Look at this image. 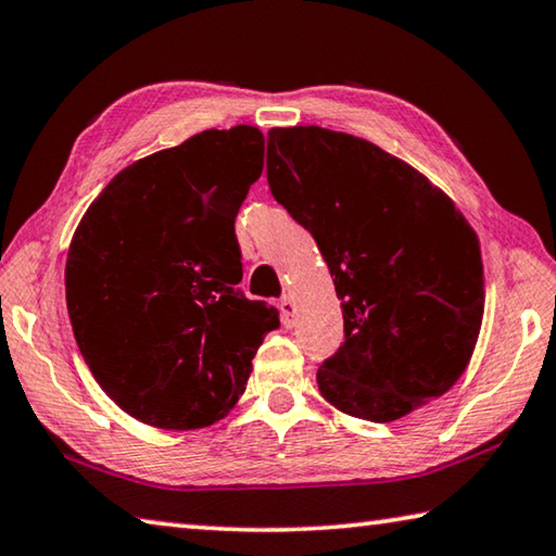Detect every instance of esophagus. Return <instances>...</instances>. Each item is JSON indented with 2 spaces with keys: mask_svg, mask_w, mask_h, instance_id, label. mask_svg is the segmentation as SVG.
<instances>
[{
  "mask_svg": "<svg viewBox=\"0 0 556 556\" xmlns=\"http://www.w3.org/2000/svg\"><path fill=\"white\" fill-rule=\"evenodd\" d=\"M279 308H281V324H285L287 328H294L296 324V304L294 299H291L289 294H285L279 299Z\"/></svg>",
  "mask_w": 556,
  "mask_h": 556,
  "instance_id": "34e87169",
  "label": "esophagus"
}]
</instances>
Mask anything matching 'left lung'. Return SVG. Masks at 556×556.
<instances>
[{"label": "left lung", "mask_w": 556, "mask_h": 556, "mask_svg": "<svg viewBox=\"0 0 556 556\" xmlns=\"http://www.w3.org/2000/svg\"><path fill=\"white\" fill-rule=\"evenodd\" d=\"M267 184L314 235L343 308L316 372L345 414L392 421L454 388L483 321L478 238L448 195L397 156L324 127L267 135Z\"/></svg>", "instance_id": "1"}]
</instances>
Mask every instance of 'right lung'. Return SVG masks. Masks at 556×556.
<instances>
[{
    "label": "right lung",
    "instance_id": "add662e5",
    "mask_svg": "<svg viewBox=\"0 0 556 556\" xmlns=\"http://www.w3.org/2000/svg\"><path fill=\"white\" fill-rule=\"evenodd\" d=\"M265 137L201 131L102 188L73 235V336L110 400L159 429L223 419L279 312L238 289L235 215L262 174Z\"/></svg>",
    "mask_w": 556,
    "mask_h": 556
}]
</instances>
